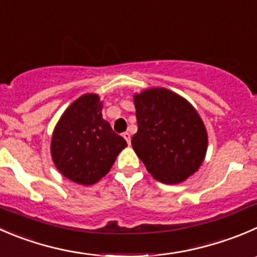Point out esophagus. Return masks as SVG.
<instances>
[{
	"label": "esophagus",
	"mask_w": 257,
	"mask_h": 257,
	"mask_svg": "<svg viewBox=\"0 0 257 257\" xmlns=\"http://www.w3.org/2000/svg\"><path fill=\"white\" fill-rule=\"evenodd\" d=\"M123 137L126 141V143H128V146H131V134H129L128 132H125V133H123Z\"/></svg>",
	"instance_id": "1"
}]
</instances>
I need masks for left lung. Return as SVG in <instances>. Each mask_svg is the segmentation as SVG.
<instances>
[{
  "mask_svg": "<svg viewBox=\"0 0 257 257\" xmlns=\"http://www.w3.org/2000/svg\"><path fill=\"white\" fill-rule=\"evenodd\" d=\"M138 132L132 138L137 156L154 179L167 184L186 181L203 163L208 134L187 99L166 88L133 95Z\"/></svg>",
  "mask_w": 257,
  "mask_h": 257,
  "instance_id": "obj_1",
  "label": "left lung"
}]
</instances>
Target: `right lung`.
<instances>
[{
    "instance_id": "obj_1",
    "label": "right lung",
    "mask_w": 257,
    "mask_h": 257,
    "mask_svg": "<svg viewBox=\"0 0 257 257\" xmlns=\"http://www.w3.org/2000/svg\"><path fill=\"white\" fill-rule=\"evenodd\" d=\"M103 101L88 93L74 100L60 116L51 137L52 162L70 181L91 186L109 173L126 147L103 119Z\"/></svg>"
}]
</instances>
